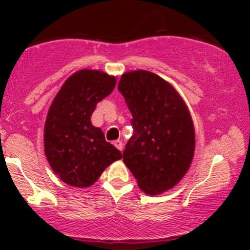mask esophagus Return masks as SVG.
<instances>
[{
  "instance_id": "1",
  "label": "esophagus",
  "mask_w": 250,
  "mask_h": 250,
  "mask_svg": "<svg viewBox=\"0 0 250 250\" xmlns=\"http://www.w3.org/2000/svg\"><path fill=\"white\" fill-rule=\"evenodd\" d=\"M114 146H116V148H117L118 150H123V142L121 141V140H116V141L114 142Z\"/></svg>"
}]
</instances>
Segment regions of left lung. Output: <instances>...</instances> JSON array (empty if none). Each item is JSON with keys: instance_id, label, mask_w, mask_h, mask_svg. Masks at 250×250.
<instances>
[{"instance_id": "left-lung-1", "label": "left lung", "mask_w": 250, "mask_h": 250, "mask_svg": "<svg viewBox=\"0 0 250 250\" xmlns=\"http://www.w3.org/2000/svg\"><path fill=\"white\" fill-rule=\"evenodd\" d=\"M118 91L134 128L123 162L145 193L156 196L172 189L189 170L194 155L189 108L172 84L148 70L126 71Z\"/></svg>"}]
</instances>
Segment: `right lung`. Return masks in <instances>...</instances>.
Instances as JSON below:
<instances>
[{"instance_id": "obj_1", "label": "right lung", "mask_w": 250, "mask_h": 250, "mask_svg": "<svg viewBox=\"0 0 250 250\" xmlns=\"http://www.w3.org/2000/svg\"><path fill=\"white\" fill-rule=\"evenodd\" d=\"M116 86V77L97 69H81L64 82L47 111L44 152L61 181L88 188L122 152L105 141L100 127L91 123L98 102Z\"/></svg>"}]
</instances>
